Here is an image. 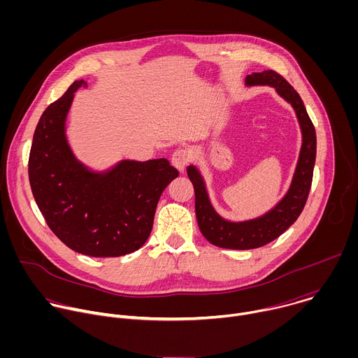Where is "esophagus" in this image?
Masks as SVG:
<instances>
[{
	"instance_id": "34e87169",
	"label": "esophagus",
	"mask_w": 358,
	"mask_h": 358,
	"mask_svg": "<svg viewBox=\"0 0 358 358\" xmlns=\"http://www.w3.org/2000/svg\"><path fill=\"white\" fill-rule=\"evenodd\" d=\"M189 159H191V156H189V152H188L187 150L178 148V150H176V151L173 152V156H171V164H173L178 171L182 173V171L185 170L187 164L189 163Z\"/></svg>"
}]
</instances>
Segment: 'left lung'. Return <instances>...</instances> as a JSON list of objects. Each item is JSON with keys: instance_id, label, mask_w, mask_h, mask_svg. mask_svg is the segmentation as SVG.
<instances>
[{"instance_id": "1", "label": "left lung", "mask_w": 358, "mask_h": 358, "mask_svg": "<svg viewBox=\"0 0 358 358\" xmlns=\"http://www.w3.org/2000/svg\"><path fill=\"white\" fill-rule=\"evenodd\" d=\"M245 86H271L293 108L301 131V145L290 185L280 201L265 214L243 220L231 221L224 218L213 206L207 184L196 166H188L187 174L194 185L195 215L201 234L215 246L227 249L261 248L280 236L299 218L308 201L313 169L316 162V130L306 112L299 93L276 72H253L245 79Z\"/></svg>"}]
</instances>
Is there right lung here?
Here are the masks:
<instances>
[{
    "label": "right lung",
    "instance_id": "obj_1",
    "mask_svg": "<svg viewBox=\"0 0 358 358\" xmlns=\"http://www.w3.org/2000/svg\"><path fill=\"white\" fill-rule=\"evenodd\" d=\"M75 80L42 113L29 152V184L48 227L68 248L93 258H116L140 249L150 236L159 199L178 171L166 159L122 160L96 171L69 145L66 117Z\"/></svg>",
    "mask_w": 358,
    "mask_h": 358
}]
</instances>
